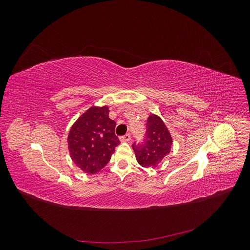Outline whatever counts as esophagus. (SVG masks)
I'll return each mask as SVG.
<instances>
[{
  "instance_id": "34e87169",
  "label": "esophagus",
  "mask_w": 250,
  "mask_h": 250,
  "mask_svg": "<svg viewBox=\"0 0 250 250\" xmlns=\"http://www.w3.org/2000/svg\"><path fill=\"white\" fill-rule=\"evenodd\" d=\"M130 139H131V137H130V134H125V135H123V137H121L120 138V141L121 142H123V143H126V142H129L130 141Z\"/></svg>"
}]
</instances>
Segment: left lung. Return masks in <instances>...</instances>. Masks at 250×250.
Returning <instances> with one entry per match:
<instances>
[{
	"label": "left lung",
	"mask_w": 250,
	"mask_h": 250,
	"mask_svg": "<svg viewBox=\"0 0 250 250\" xmlns=\"http://www.w3.org/2000/svg\"><path fill=\"white\" fill-rule=\"evenodd\" d=\"M173 146V139L162 118L154 113L147 119L146 139L141 145H133L138 163L144 168H155L168 155Z\"/></svg>",
	"instance_id": "1"
}]
</instances>
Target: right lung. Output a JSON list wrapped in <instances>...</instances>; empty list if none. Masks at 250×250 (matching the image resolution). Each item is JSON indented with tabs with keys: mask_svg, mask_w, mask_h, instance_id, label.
Listing matches in <instances>:
<instances>
[{
	"mask_svg": "<svg viewBox=\"0 0 250 250\" xmlns=\"http://www.w3.org/2000/svg\"><path fill=\"white\" fill-rule=\"evenodd\" d=\"M108 115L107 105H94L75 121L67 134L72 161L86 174L101 171L120 144L115 134L116 122Z\"/></svg>",
	"mask_w": 250,
	"mask_h": 250,
	"instance_id": "1",
	"label": "right lung"
}]
</instances>
